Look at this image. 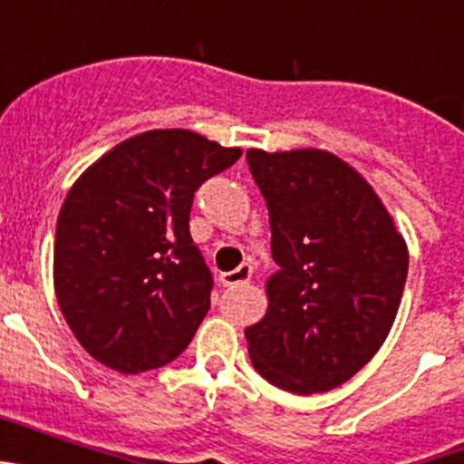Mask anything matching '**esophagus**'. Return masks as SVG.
Listing matches in <instances>:
<instances>
[{"mask_svg": "<svg viewBox=\"0 0 464 464\" xmlns=\"http://www.w3.org/2000/svg\"><path fill=\"white\" fill-rule=\"evenodd\" d=\"M253 276V265L251 262H241L239 267L232 269V272L220 274V283L225 288H235V285H244V283L251 281Z\"/></svg>", "mask_w": 464, "mask_h": 464, "instance_id": "1", "label": "esophagus"}]
</instances>
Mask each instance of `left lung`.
<instances>
[{
	"mask_svg": "<svg viewBox=\"0 0 464 464\" xmlns=\"http://www.w3.org/2000/svg\"><path fill=\"white\" fill-rule=\"evenodd\" d=\"M246 160L278 265L267 314L246 327L248 355L283 391H332L383 346L407 281V241L374 188L334 153L251 149Z\"/></svg>",
	"mask_w": 464,
	"mask_h": 464,
	"instance_id": "obj_1",
	"label": "left lung"
}]
</instances>
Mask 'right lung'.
I'll return each instance as SVG.
<instances>
[{"label": "right lung", "instance_id": "right-lung-1", "mask_svg": "<svg viewBox=\"0 0 464 464\" xmlns=\"http://www.w3.org/2000/svg\"><path fill=\"white\" fill-rule=\"evenodd\" d=\"M239 155L190 130H149L113 146L67 192L53 283L97 362L139 374L186 351L213 285L190 237L192 197Z\"/></svg>", "mask_w": 464, "mask_h": 464}]
</instances>
